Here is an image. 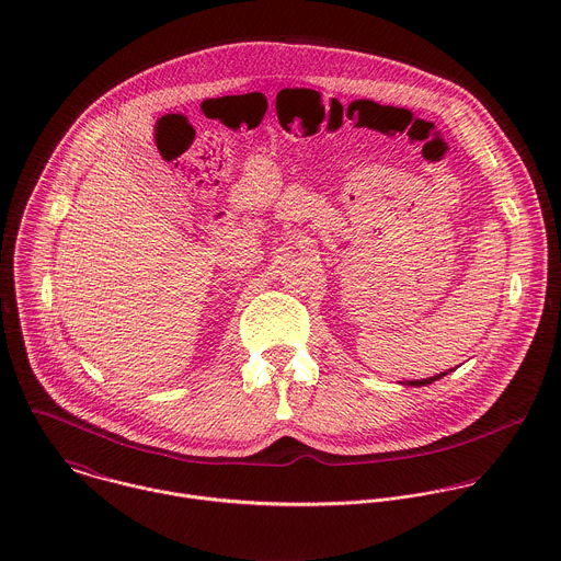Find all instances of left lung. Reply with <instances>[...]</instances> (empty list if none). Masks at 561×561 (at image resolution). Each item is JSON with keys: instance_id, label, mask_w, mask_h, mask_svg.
Here are the masks:
<instances>
[{"instance_id": "obj_1", "label": "left lung", "mask_w": 561, "mask_h": 561, "mask_svg": "<svg viewBox=\"0 0 561 561\" xmlns=\"http://www.w3.org/2000/svg\"><path fill=\"white\" fill-rule=\"evenodd\" d=\"M445 374H440V376H436V378H427V380H414V382H408L410 387H423V385H430V382H434V380H438V378H443Z\"/></svg>"}]
</instances>
